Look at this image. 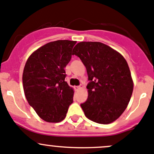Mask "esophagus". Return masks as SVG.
Masks as SVG:
<instances>
[{
  "label": "esophagus",
  "instance_id": "esophagus-1",
  "mask_svg": "<svg viewBox=\"0 0 154 154\" xmlns=\"http://www.w3.org/2000/svg\"><path fill=\"white\" fill-rule=\"evenodd\" d=\"M81 88H82V87L81 86H75V89L76 90V91H79V90H80Z\"/></svg>",
  "mask_w": 154,
  "mask_h": 154
}]
</instances>
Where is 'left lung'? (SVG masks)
<instances>
[{
    "mask_svg": "<svg viewBox=\"0 0 154 154\" xmlns=\"http://www.w3.org/2000/svg\"><path fill=\"white\" fill-rule=\"evenodd\" d=\"M85 66L89 84L88 100L81 104L91 121L109 124L125 111L133 91V81L123 55L100 42H81L73 48Z\"/></svg>",
    "mask_w": 154,
    "mask_h": 154,
    "instance_id": "obj_1",
    "label": "left lung"
}]
</instances>
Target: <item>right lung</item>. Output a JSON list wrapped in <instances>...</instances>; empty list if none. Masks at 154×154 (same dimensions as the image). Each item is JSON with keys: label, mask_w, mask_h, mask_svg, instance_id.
Segmentation results:
<instances>
[{"label": "right lung", "mask_w": 154, "mask_h": 154, "mask_svg": "<svg viewBox=\"0 0 154 154\" xmlns=\"http://www.w3.org/2000/svg\"><path fill=\"white\" fill-rule=\"evenodd\" d=\"M75 43L70 40L48 42L33 51L26 61L22 75L26 100L46 122L63 121L73 102V88L65 82L64 69Z\"/></svg>", "instance_id": "right-lung-1"}]
</instances>
